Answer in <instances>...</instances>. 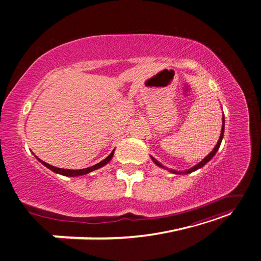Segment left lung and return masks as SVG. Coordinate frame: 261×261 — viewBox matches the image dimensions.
I'll return each instance as SVG.
<instances>
[{
  "mask_svg": "<svg viewBox=\"0 0 261 261\" xmlns=\"http://www.w3.org/2000/svg\"><path fill=\"white\" fill-rule=\"evenodd\" d=\"M222 130H221V135H220V138H219V141H218V144L216 145V147L215 148H213V150H212V151L206 156V158H204V159L201 161V162H199L198 164H197V165H195V167H193L192 169H189V170H187L186 172H184V173H192V172H194V171H196V170H198V169H200L201 167H203V165L204 164H206L207 162H209L211 159H212V158H213V155H215L216 153H217V151H218V149H219V147H220V145H221V141H222V138H223V134H224V116H223V118H222ZM151 159H152V161L158 165V167H160V168H164L163 167V165L160 163V162H158L155 159H154V158L153 156H151ZM173 173H178V172H174V171H172ZM181 173V172H180ZM178 174H179V173H178Z\"/></svg>",
  "mask_w": 261,
  "mask_h": 261,
  "instance_id": "8db88e82",
  "label": "left lung"
}]
</instances>
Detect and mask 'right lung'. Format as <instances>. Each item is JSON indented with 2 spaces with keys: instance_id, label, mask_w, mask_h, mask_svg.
Returning a JSON list of instances; mask_svg holds the SVG:
<instances>
[{
  "instance_id": "1",
  "label": "right lung",
  "mask_w": 261,
  "mask_h": 261,
  "mask_svg": "<svg viewBox=\"0 0 261 261\" xmlns=\"http://www.w3.org/2000/svg\"><path fill=\"white\" fill-rule=\"evenodd\" d=\"M113 154H114V150L106 158L105 160H102V161L99 162L98 164L92 165V167L87 168V169H82V170H66V169H60V168H57V167H52V165L49 164V163L43 162L42 160L39 159V158H37V159H38L39 161H40L43 165H45L46 168L50 169L51 171H53V172H55V173H59V174L65 175V176H78V175H85V174H87V173H89V172H91V171H94V170H97V169H100L101 167H103V165H106L110 160L112 159Z\"/></svg>"
}]
</instances>
